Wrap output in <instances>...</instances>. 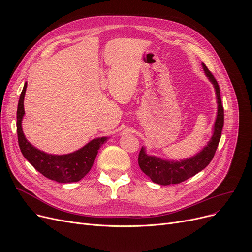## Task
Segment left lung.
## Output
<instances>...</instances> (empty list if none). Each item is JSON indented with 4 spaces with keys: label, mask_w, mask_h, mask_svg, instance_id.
I'll use <instances>...</instances> for the list:
<instances>
[{
    "label": "left lung",
    "mask_w": 252,
    "mask_h": 252,
    "mask_svg": "<svg viewBox=\"0 0 252 252\" xmlns=\"http://www.w3.org/2000/svg\"><path fill=\"white\" fill-rule=\"evenodd\" d=\"M202 67L205 71V74L209 78V81L214 84L219 104L214 135L207 144V146L200 153H198L192 158H189V159L182 160L180 162L165 161L160 159V158L149 156L145 153L144 148H142L138 157L140 168L143 170L145 175H147L156 184L163 185V186L170 184H180L195 176L199 171L204 169L210 163V161L213 160L219 146L221 136V129L223 126V107L220 100V87L214 74L209 71L204 63H202Z\"/></svg>",
    "instance_id": "left-lung-1"
}]
</instances>
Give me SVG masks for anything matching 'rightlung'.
<instances>
[{
	"instance_id": "obj_1",
	"label": "right lung",
	"mask_w": 252,
	"mask_h": 252,
	"mask_svg": "<svg viewBox=\"0 0 252 252\" xmlns=\"http://www.w3.org/2000/svg\"><path fill=\"white\" fill-rule=\"evenodd\" d=\"M28 83L24 84L17 107V137L22 155L30 163L46 178L58 183H72L83 179L93 166L98 150L107 138H98L91 141L85 147L66 155H52L34 148L25 139L21 127L24 115L23 100Z\"/></svg>"
}]
</instances>
